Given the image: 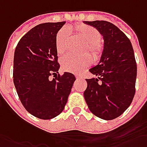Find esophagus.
<instances>
[{"label":"esophagus","mask_w":147,"mask_h":147,"mask_svg":"<svg viewBox=\"0 0 147 147\" xmlns=\"http://www.w3.org/2000/svg\"><path fill=\"white\" fill-rule=\"evenodd\" d=\"M76 78H77V79H82V77H79V76H76Z\"/></svg>","instance_id":"esophagus-1"}]
</instances>
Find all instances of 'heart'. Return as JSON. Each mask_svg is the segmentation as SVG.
<instances>
[{
    "label": "heart",
    "mask_w": 147,
    "mask_h": 147,
    "mask_svg": "<svg viewBox=\"0 0 147 147\" xmlns=\"http://www.w3.org/2000/svg\"><path fill=\"white\" fill-rule=\"evenodd\" d=\"M71 28L88 44L87 49L92 55L94 59H99L103 53L104 46L101 41L100 32L92 26L78 24L71 26ZM69 38V32L67 28H60L55 36V48L59 55L65 53L68 48V42ZM92 59L89 55L83 57H76L72 55H67L61 59V67L66 72L78 73L92 65Z\"/></svg>",
    "instance_id": "b5f03b06"
}]
</instances>
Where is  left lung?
Returning a JSON list of instances; mask_svg holds the SVG:
<instances>
[{
	"instance_id": "obj_1",
	"label": "left lung",
	"mask_w": 147,
	"mask_h": 147,
	"mask_svg": "<svg viewBox=\"0 0 147 147\" xmlns=\"http://www.w3.org/2000/svg\"><path fill=\"white\" fill-rule=\"evenodd\" d=\"M84 23L95 27L105 41L99 64L89 69L97 78L86 79L84 98L94 115L112 120L127 110L135 95L137 63L133 46L128 37L108 21Z\"/></svg>"
}]
</instances>
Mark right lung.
I'll return each instance as SVG.
<instances>
[{
  "label": "right lung",
  "instance_id": "obj_1",
  "mask_svg": "<svg viewBox=\"0 0 147 147\" xmlns=\"http://www.w3.org/2000/svg\"><path fill=\"white\" fill-rule=\"evenodd\" d=\"M65 22L45 23L32 28L18 43L13 79L20 101L32 115L53 119L64 110L75 76L58 74L55 36ZM56 78L52 80L49 76Z\"/></svg>",
  "mask_w": 147,
  "mask_h": 147
}]
</instances>
